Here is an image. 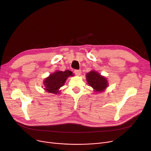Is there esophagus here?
Instances as JSON below:
<instances>
[{"label":"esophagus","mask_w":151,"mask_h":151,"mask_svg":"<svg viewBox=\"0 0 151 151\" xmlns=\"http://www.w3.org/2000/svg\"><path fill=\"white\" fill-rule=\"evenodd\" d=\"M74 73L76 75L79 76V75H80L81 73V70H75L74 71Z\"/></svg>","instance_id":"obj_1"}]
</instances>
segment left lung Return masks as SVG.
<instances>
[{
	"label": "left lung",
	"mask_w": 151,
	"mask_h": 151,
	"mask_svg": "<svg viewBox=\"0 0 151 151\" xmlns=\"http://www.w3.org/2000/svg\"><path fill=\"white\" fill-rule=\"evenodd\" d=\"M86 79L89 85L96 91L101 92L105 89L108 85L106 78L95 71H91L87 73Z\"/></svg>",
	"instance_id": "8db88e82"
}]
</instances>
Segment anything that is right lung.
I'll list each match as a JSON object with an SVG mask.
<instances>
[{
	"instance_id": "right-lung-1",
	"label": "right lung",
	"mask_w": 151,
	"mask_h": 151,
	"mask_svg": "<svg viewBox=\"0 0 151 151\" xmlns=\"http://www.w3.org/2000/svg\"><path fill=\"white\" fill-rule=\"evenodd\" d=\"M72 73L70 70L55 71L45 80L43 83L45 88L44 89L49 93H58L59 92V89L63 86L68 76L73 75Z\"/></svg>"
}]
</instances>
